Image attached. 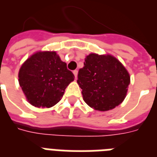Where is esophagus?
<instances>
[{"mask_svg":"<svg viewBox=\"0 0 157 157\" xmlns=\"http://www.w3.org/2000/svg\"><path fill=\"white\" fill-rule=\"evenodd\" d=\"M74 76H75V78H77V76H78V70H74Z\"/></svg>","mask_w":157,"mask_h":157,"instance_id":"obj_1","label":"esophagus"}]
</instances>
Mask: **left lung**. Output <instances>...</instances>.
<instances>
[{
    "label": "left lung",
    "instance_id": "left-lung-1",
    "mask_svg": "<svg viewBox=\"0 0 157 157\" xmlns=\"http://www.w3.org/2000/svg\"><path fill=\"white\" fill-rule=\"evenodd\" d=\"M77 83L84 102L95 110H112L121 104L128 94L130 74L111 55L92 53L86 56Z\"/></svg>",
    "mask_w": 157,
    "mask_h": 157
}]
</instances>
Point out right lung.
I'll return each instance as SVG.
<instances>
[{"label":"right lung","mask_w":157,"mask_h":157,"mask_svg":"<svg viewBox=\"0 0 157 157\" xmlns=\"http://www.w3.org/2000/svg\"><path fill=\"white\" fill-rule=\"evenodd\" d=\"M19 83L27 101L37 108H51L59 102L74 79L55 51H38L21 65Z\"/></svg>","instance_id":"1"}]
</instances>
